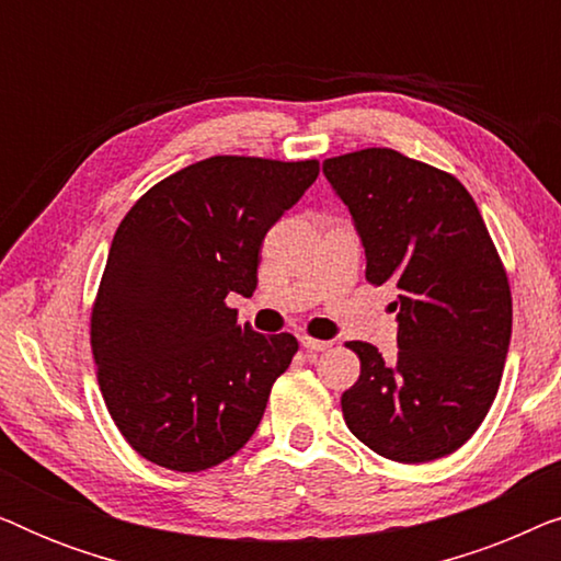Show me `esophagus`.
<instances>
[{
    "instance_id": "34e87169",
    "label": "esophagus",
    "mask_w": 561,
    "mask_h": 561,
    "mask_svg": "<svg viewBox=\"0 0 561 561\" xmlns=\"http://www.w3.org/2000/svg\"><path fill=\"white\" fill-rule=\"evenodd\" d=\"M301 347H304L306 352H324V350L332 347V342H327V340H311V336H301Z\"/></svg>"
}]
</instances>
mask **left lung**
Listing matches in <instances>:
<instances>
[{"label": "left lung", "instance_id": "1", "mask_svg": "<svg viewBox=\"0 0 561 561\" xmlns=\"http://www.w3.org/2000/svg\"><path fill=\"white\" fill-rule=\"evenodd\" d=\"M365 248V278L398 288V355L350 342L359 380L342 393L350 432L393 462L462 447L495 401L513 306L495 244L455 175L388 148L321 165Z\"/></svg>", "mask_w": 561, "mask_h": 561}]
</instances>
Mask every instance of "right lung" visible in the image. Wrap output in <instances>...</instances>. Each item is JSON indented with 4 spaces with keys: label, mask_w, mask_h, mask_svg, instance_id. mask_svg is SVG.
Returning a JSON list of instances; mask_svg holds the SVG:
<instances>
[{
    "label": "right lung",
    "mask_w": 561,
    "mask_h": 561,
    "mask_svg": "<svg viewBox=\"0 0 561 561\" xmlns=\"http://www.w3.org/2000/svg\"><path fill=\"white\" fill-rule=\"evenodd\" d=\"M319 175L317 160L217 156L168 175L114 234L91 313L99 388L137 455L202 472L240 451L288 370L294 334L237 321L260 248Z\"/></svg>",
    "instance_id": "obj_1"
}]
</instances>
